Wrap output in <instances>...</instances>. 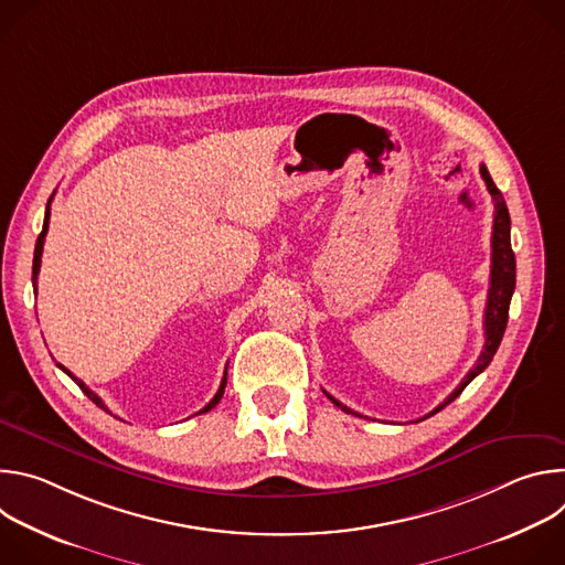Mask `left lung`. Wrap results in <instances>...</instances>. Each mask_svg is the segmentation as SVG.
<instances>
[{
  "instance_id": "obj_1",
  "label": "left lung",
  "mask_w": 565,
  "mask_h": 565,
  "mask_svg": "<svg viewBox=\"0 0 565 565\" xmlns=\"http://www.w3.org/2000/svg\"><path fill=\"white\" fill-rule=\"evenodd\" d=\"M480 177L488 185V192L492 194L494 201V225H492V277H490V292H488V306H486V347L480 351V358L476 360L473 369L462 377V382L445 397V402L427 414L425 418L438 414L440 409H445L449 402H454L462 388L478 375L486 371L494 358V353L501 347L505 327H508V312H510V301H512V292L516 286V262H514V253H512V241H510V212L505 205L503 194L499 192V188L494 185L490 172L486 166H480ZM327 393V391H324ZM329 399L333 402L335 407H340L347 414L360 416L353 409L344 407L340 399H335L331 393H327Z\"/></svg>"
}]
</instances>
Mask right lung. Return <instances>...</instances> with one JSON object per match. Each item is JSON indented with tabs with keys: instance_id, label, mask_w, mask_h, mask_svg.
<instances>
[{
	"instance_id": "right-lung-1",
	"label": "right lung",
	"mask_w": 565,
	"mask_h": 565,
	"mask_svg": "<svg viewBox=\"0 0 565 565\" xmlns=\"http://www.w3.org/2000/svg\"><path fill=\"white\" fill-rule=\"evenodd\" d=\"M55 194V192H53ZM53 194H51V199H49V203H46V212H44V225H42V232H40V236H38V244H35V255H33V288H35V292H38V275H40V264H42V250H44V236H46V232H49V216H51V201H53ZM79 388H83V393L92 399V402H96V405L100 407V409H105V412H109L107 407H105V402H103V397L100 395H96L83 380H77L68 369H64L62 364H57ZM225 382H227V366H225V373H223V380H221V386H218V391H216V395L207 402V405L199 412V414H205V412H210V409H214L216 405H218V399L223 397V391H225Z\"/></svg>"
}]
</instances>
